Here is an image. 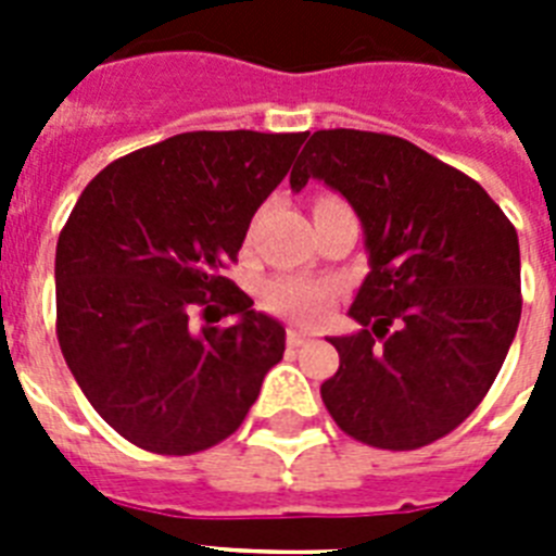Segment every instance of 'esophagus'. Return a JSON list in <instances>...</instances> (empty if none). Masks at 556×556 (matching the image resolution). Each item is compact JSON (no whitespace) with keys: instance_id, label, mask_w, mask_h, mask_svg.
I'll list each match as a JSON object with an SVG mask.
<instances>
[{"instance_id":"1","label":"esophagus","mask_w":556,"mask_h":556,"mask_svg":"<svg viewBox=\"0 0 556 556\" xmlns=\"http://www.w3.org/2000/svg\"><path fill=\"white\" fill-rule=\"evenodd\" d=\"M306 333L303 331H298V328H289L287 331V345L289 348H301V345H306Z\"/></svg>"}]
</instances>
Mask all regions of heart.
<instances>
[{
	"label": "heart",
	"instance_id": "heart-1",
	"mask_svg": "<svg viewBox=\"0 0 556 556\" xmlns=\"http://www.w3.org/2000/svg\"><path fill=\"white\" fill-rule=\"evenodd\" d=\"M339 294V283L331 278L308 275H275L262 283V306L292 320L317 323Z\"/></svg>",
	"mask_w": 556,
	"mask_h": 556
}]
</instances>
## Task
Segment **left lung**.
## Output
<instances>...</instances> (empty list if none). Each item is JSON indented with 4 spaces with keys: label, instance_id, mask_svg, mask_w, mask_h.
I'll use <instances>...</instances> for the list:
<instances>
[{
    "label": "left lung",
    "instance_id": "8db88e82",
    "mask_svg": "<svg viewBox=\"0 0 556 556\" xmlns=\"http://www.w3.org/2000/svg\"><path fill=\"white\" fill-rule=\"evenodd\" d=\"M326 180L362 219L370 273L333 337L339 370L326 409L372 448L415 451L451 434L481 404L520 323L515 225L488 191L412 141L317 130L289 184Z\"/></svg>",
    "mask_w": 556,
    "mask_h": 556
}]
</instances>
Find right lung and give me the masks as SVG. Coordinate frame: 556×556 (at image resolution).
Here are the masks:
<instances>
[{
	"mask_svg": "<svg viewBox=\"0 0 556 556\" xmlns=\"http://www.w3.org/2000/svg\"><path fill=\"white\" fill-rule=\"evenodd\" d=\"M306 136L180 132L108 164L68 214L58 342L88 404L132 445L189 456L223 443L283 358V326L225 269ZM217 305L237 323L211 327Z\"/></svg>",
	"mask_w": 556,
	"mask_h": 556,
	"instance_id": "1",
	"label": "right lung"
}]
</instances>
